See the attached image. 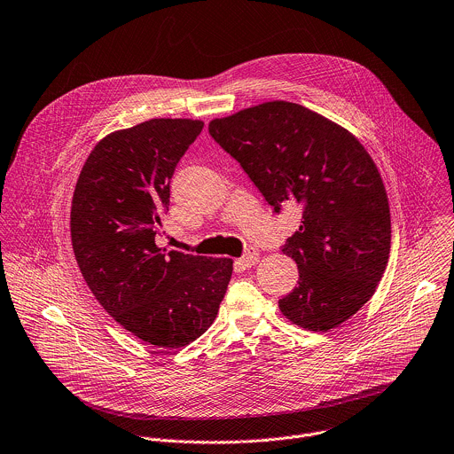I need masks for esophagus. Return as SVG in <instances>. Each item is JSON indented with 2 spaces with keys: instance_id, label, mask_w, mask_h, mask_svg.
I'll return each mask as SVG.
<instances>
[{
  "instance_id": "34e87169",
  "label": "esophagus",
  "mask_w": 454,
  "mask_h": 454,
  "mask_svg": "<svg viewBox=\"0 0 454 454\" xmlns=\"http://www.w3.org/2000/svg\"><path fill=\"white\" fill-rule=\"evenodd\" d=\"M258 260H260V251H258L256 247H249V249L246 251V254L239 260V263H240L244 269H249V267L256 265Z\"/></svg>"
}]
</instances>
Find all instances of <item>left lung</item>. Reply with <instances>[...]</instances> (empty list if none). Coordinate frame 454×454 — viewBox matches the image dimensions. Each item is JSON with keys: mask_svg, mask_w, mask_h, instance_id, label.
Masks as SVG:
<instances>
[{"mask_svg": "<svg viewBox=\"0 0 454 454\" xmlns=\"http://www.w3.org/2000/svg\"><path fill=\"white\" fill-rule=\"evenodd\" d=\"M208 132L276 214L283 203L302 208L281 249L299 267L281 313L317 333L354 317L375 294L391 251L389 201L366 148L341 125L285 100L215 118Z\"/></svg>", "mask_w": 454, "mask_h": 454, "instance_id": "obj_1", "label": "left lung"}]
</instances>
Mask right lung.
<instances>
[{"label": "right lung", "mask_w": 454, "mask_h": 454, "mask_svg": "<svg viewBox=\"0 0 454 454\" xmlns=\"http://www.w3.org/2000/svg\"><path fill=\"white\" fill-rule=\"evenodd\" d=\"M203 121L153 118L100 139L75 184L70 237L98 304L130 334L180 348L215 320L233 272L230 258L157 247L169 182Z\"/></svg>", "instance_id": "1"}]
</instances>
